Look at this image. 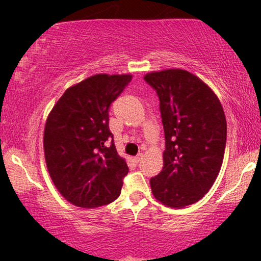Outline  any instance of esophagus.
Masks as SVG:
<instances>
[{
    "label": "esophagus",
    "mask_w": 261,
    "mask_h": 261,
    "mask_svg": "<svg viewBox=\"0 0 261 261\" xmlns=\"http://www.w3.org/2000/svg\"><path fill=\"white\" fill-rule=\"evenodd\" d=\"M143 156H144V155H143V153H139L138 155H136V156H135V161H136L137 163L140 162L141 160H143Z\"/></svg>",
    "instance_id": "esophagus-1"
}]
</instances>
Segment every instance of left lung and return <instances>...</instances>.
<instances>
[{"label": "left lung", "mask_w": 261, "mask_h": 261, "mask_svg": "<svg viewBox=\"0 0 261 261\" xmlns=\"http://www.w3.org/2000/svg\"><path fill=\"white\" fill-rule=\"evenodd\" d=\"M156 91L165 130L162 170L149 180L163 205L183 208L210 191L222 166L227 121L208 85L182 69L153 71L144 77Z\"/></svg>", "instance_id": "8db88e82"}]
</instances>
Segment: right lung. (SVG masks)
<instances>
[{"label":"right lung","mask_w":261,"mask_h":261,"mask_svg":"<svg viewBox=\"0 0 261 261\" xmlns=\"http://www.w3.org/2000/svg\"><path fill=\"white\" fill-rule=\"evenodd\" d=\"M131 79V74L88 77L69 87L48 115L47 169L62 196L78 207L94 208L120 197L129 168L115 147L108 109Z\"/></svg>","instance_id":"1"}]
</instances>
